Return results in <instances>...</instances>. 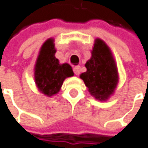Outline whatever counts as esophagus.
Returning a JSON list of instances; mask_svg holds the SVG:
<instances>
[{
  "mask_svg": "<svg viewBox=\"0 0 148 148\" xmlns=\"http://www.w3.org/2000/svg\"><path fill=\"white\" fill-rule=\"evenodd\" d=\"M73 72H75V73L76 75H79L80 73H81V66H76L73 67Z\"/></svg>",
  "mask_w": 148,
  "mask_h": 148,
  "instance_id": "obj_1",
  "label": "esophagus"
}]
</instances>
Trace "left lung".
Wrapping results in <instances>:
<instances>
[{
    "label": "left lung",
    "mask_w": 148,
    "mask_h": 148,
    "mask_svg": "<svg viewBox=\"0 0 148 148\" xmlns=\"http://www.w3.org/2000/svg\"><path fill=\"white\" fill-rule=\"evenodd\" d=\"M85 66L87 71L80 75L92 97L106 101L114 93L119 82L115 60L109 46L99 38L95 40L91 58Z\"/></svg>",
    "instance_id": "8db88e82"
}]
</instances>
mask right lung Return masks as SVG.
<instances>
[{
    "mask_svg": "<svg viewBox=\"0 0 148 148\" xmlns=\"http://www.w3.org/2000/svg\"><path fill=\"white\" fill-rule=\"evenodd\" d=\"M54 40L47 39L39 51L34 68V78L38 89L47 97L58 94L66 78L73 75L71 66L60 64L55 57Z\"/></svg>",
    "mask_w": 148,
    "mask_h": 148,
    "instance_id": "right-lung-1",
    "label": "right lung"
}]
</instances>
